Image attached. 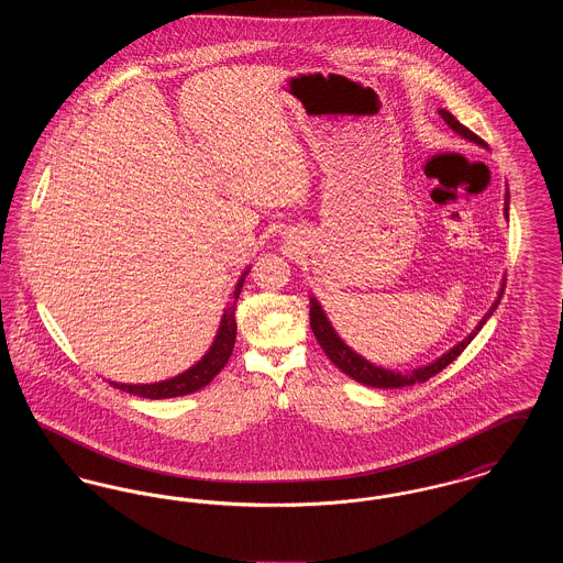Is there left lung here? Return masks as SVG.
<instances>
[{"instance_id":"1","label":"left lung","mask_w":563,"mask_h":563,"mask_svg":"<svg viewBox=\"0 0 563 563\" xmlns=\"http://www.w3.org/2000/svg\"><path fill=\"white\" fill-rule=\"evenodd\" d=\"M439 113H441V118L448 122V126L454 133L468 139V141H473V143H477V145H482V147H487L482 136H477L473 131H468L464 124H460L448 109H439ZM505 217L509 219V191L505 194ZM503 294H505V285H503L500 294L496 297V301L492 303V308L485 312V317L473 329V333L468 338H464L460 344H455L454 349L448 350L443 356H439L437 361H432L429 365L411 369V372H405V374L377 367V365L369 363L367 358H363L361 354H356L354 350L350 349L349 344L338 335V331L331 327V322L327 319L321 303L314 297H310V327H312L314 338L319 340L321 349L324 350V354L329 356V361L338 369H342L344 374L350 375L352 379H356V382H361L365 386H372V388H402V386H411V384H418V382H427L432 375L443 372L452 361H455L462 354V350L466 349L473 342V338L482 331V327L487 322V319L494 314V310L498 308V303L503 299Z\"/></svg>"}]
</instances>
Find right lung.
Returning <instances> with one entry per match:
<instances>
[{
	"label": "right lung",
	"mask_w": 563,
	"mask_h": 563,
	"mask_svg": "<svg viewBox=\"0 0 563 563\" xmlns=\"http://www.w3.org/2000/svg\"><path fill=\"white\" fill-rule=\"evenodd\" d=\"M246 274H249V268L242 272V276L239 278L236 287H234V299L223 310V317L219 322V329H217L211 349L207 350V354L196 365H191L184 374L175 375L170 379L154 382V384H118V382H109V384H113L115 388H120L124 393L143 397V399L184 397V395L205 388L214 375L225 367L228 358L232 356L234 342H236V317H234V312H236V301H239Z\"/></svg>",
	"instance_id": "1"
}]
</instances>
